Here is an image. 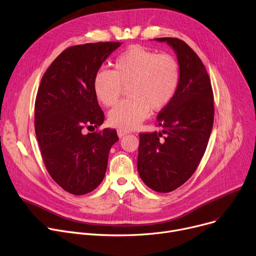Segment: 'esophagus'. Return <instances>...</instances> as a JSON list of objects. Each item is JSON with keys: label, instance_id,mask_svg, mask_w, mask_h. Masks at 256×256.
<instances>
[{"label": "esophagus", "instance_id": "34e87169", "mask_svg": "<svg viewBox=\"0 0 256 256\" xmlns=\"http://www.w3.org/2000/svg\"><path fill=\"white\" fill-rule=\"evenodd\" d=\"M129 133V131H126V130H121V129H118V138H123V136H125L126 134H128Z\"/></svg>", "mask_w": 256, "mask_h": 256}]
</instances>
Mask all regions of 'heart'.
<instances>
[{
	"instance_id": "obj_1",
	"label": "heart",
	"mask_w": 256,
	"mask_h": 256,
	"mask_svg": "<svg viewBox=\"0 0 256 256\" xmlns=\"http://www.w3.org/2000/svg\"><path fill=\"white\" fill-rule=\"evenodd\" d=\"M180 67L170 54H158L140 45L116 56L112 70H99L93 80L97 99L106 108L118 102L122 86H127L128 100L108 114V123L118 129L132 130L148 116L164 110L176 95Z\"/></svg>"
}]
</instances>
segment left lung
<instances>
[{"mask_svg":"<svg viewBox=\"0 0 256 256\" xmlns=\"http://www.w3.org/2000/svg\"><path fill=\"white\" fill-rule=\"evenodd\" d=\"M176 54L180 82L174 97L157 116L160 132L140 133L138 170L156 192H170L194 174L206 152L214 122L211 80L188 45L176 38H156Z\"/></svg>","mask_w":256,"mask_h":256,"instance_id":"8db88e82","label":"left lung"}]
</instances>
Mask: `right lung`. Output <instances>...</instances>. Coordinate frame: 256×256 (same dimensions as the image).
I'll return each mask as SVG.
<instances>
[{
  "label": "right lung",
  "mask_w": 256,
  "mask_h": 256,
  "mask_svg": "<svg viewBox=\"0 0 256 256\" xmlns=\"http://www.w3.org/2000/svg\"><path fill=\"white\" fill-rule=\"evenodd\" d=\"M122 42L75 45L65 50L44 73L35 102V131L40 152L54 181L67 192L96 189L106 172L114 129L99 127L104 114L93 90L99 68Z\"/></svg>",
  "instance_id": "obj_1"
}]
</instances>
